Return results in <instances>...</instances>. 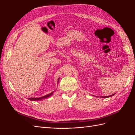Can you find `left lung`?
I'll return each instance as SVG.
<instances>
[{
    "label": "left lung",
    "instance_id": "8db88e82",
    "mask_svg": "<svg viewBox=\"0 0 135 135\" xmlns=\"http://www.w3.org/2000/svg\"><path fill=\"white\" fill-rule=\"evenodd\" d=\"M114 95V94H113V95H110V96H101L100 97H101V98H108V97H111V96H113Z\"/></svg>",
    "mask_w": 135,
    "mask_h": 135
}]
</instances>
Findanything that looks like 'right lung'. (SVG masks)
I'll use <instances>...</instances> for the list:
<instances>
[{
    "label": "right lung",
    "instance_id": "obj_1",
    "mask_svg": "<svg viewBox=\"0 0 135 135\" xmlns=\"http://www.w3.org/2000/svg\"><path fill=\"white\" fill-rule=\"evenodd\" d=\"M59 80H60V78H58V80H57V84H59ZM55 91V90L54 91H53L52 92L48 94V95H45L44 96H42V97H38V98H34V97H31V98H27V99L30 100V101H39V100H44V99H47V98L51 96L52 95H53V93H54V92Z\"/></svg>",
    "mask_w": 135,
    "mask_h": 135
}]
</instances>
